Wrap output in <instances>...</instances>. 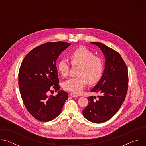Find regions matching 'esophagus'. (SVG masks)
<instances>
[{
    "instance_id": "esophagus-1",
    "label": "esophagus",
    "mask_w": 146,
    "mask_h": 146,
    "mask_svg": "<svg viewBox=\"0 0 146 146\" xmlns=\"http://www.w3.org/2000/svg\"><path fill=\"white\" fill-rule=\"evenodd\" d=\"M70 95L71 96H72V97H73V98H78V95H75V94H70Z\"/></svg>"
}]
</instances>
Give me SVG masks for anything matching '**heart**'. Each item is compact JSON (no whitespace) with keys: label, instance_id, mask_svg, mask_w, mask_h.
Instances as JSON below:
<instances>
[{"label":"heart","instance_id":"obj_1","mask_svg":"<svg viewBox=\"0 0 146 146\" xmlns=\"http://www.w3.org/2000/svg\"><path fill=\"white\" fill-rule=\"evenodd\" d=\"M69 58L73 65L80 66L76 77H73L65 81L62 86L69 92L80 94L88 82L94 84L98 82L103 74L104 64L101 58L84 47H80L72 51ZM69 64L64 58L59 60L57 64V71L63 77L69 74Z\"/></svg>","mask_w":146,"mask_h":146}]
</instances>
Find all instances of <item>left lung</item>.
<instances>
[{
	"label": "left lung",
	"mask_w": 146,
	"mask_h": 146,
	"mask_svg": "<svg viewBox=\"0 0 146 146\" xmlns=\"http://www.w3.org/2000/svg\"><path fill=\"white\" fill-rule=\"evenodd\" d=\"M98 46L105 58V69L100 80L91 90L98 92L88 97V105L82 115L90 122L100 123L111 119L119 110L125 99L128 86L127 65L121 56L115 50L100 43L90 42Z\"/></svg>",
	"instance_id": "left-lung-1"
}]
</instances>
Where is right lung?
Masks as SVG:
<instances>
[{"mask_svg": "<svg viewBox=\"0 0 146 146\" xmlns=\"http://www.w3.org/2000/svg\"><path fill=\"white\" fill-rule=\"evenodd\" d=\"M63 41L47 43L31 50L24 58L18 73V85L24 105L36 119L48 122L61 113L68 98L66 92L59 90L56 62L59 55L70 46ZM53 88L59 90L48 96Z\"/></svg>", "mask_w": 146, "mask_h": 146, "instance_id": "right-lung-1", "label": "right lung"}]
</instances>
